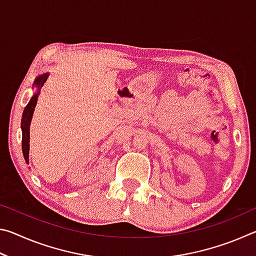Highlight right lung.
Wrapping results in <instances>:
<instances>
[{
  "instance_id": "obj_1",
  "label": "right lung",
  "mask_w": 256,
  "mask_h": 256,
  "mask_svg": "<svg viewBox=\"0 0 256 256\" xmlns=\"http://www.w3.org/2000/svg\"><path fill=\"white\" fill-rule=\"evenodd\" d=\"M48 76H50L48 72L42 73V74L38 76L36 78V80L34 81V86L37 89V92L32 94V99H30V102H28V105L26 106L24 114H22V120H21V131H22V154H24V158L26 160V162L27 164H29L30 123H32L34 110V107H36L40 89H42V86H44Z\"/></svg>"
}]
</instances>
